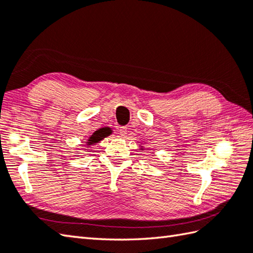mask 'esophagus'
<instances>
[{"label":"esophagus","mask_w":253,"mask_h":253,"mask_svg":"<svg viewBox=\"0 0 253 253\" xmlns=\"http://www.w3.org/2000/svg\"><path fill=\"white\" fill-rule=\"evenodd\" d=\"M120 135H121V137H126V135H127V128L126 127H121L120 128Z\"/></svg>","instance_id":"esophagus-1"}]
</instances>
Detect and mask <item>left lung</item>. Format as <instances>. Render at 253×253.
Listing matches in <instances>:
<instances>
[{
	"mask_svg": "<svg viewBox=\"0 0 253 253\" xmlns=\"http://www.w3.org/2000/svg\"><path fill=\"white\" fill-rule=\"evenodd\" d=\"M140 149H141V150H145V149H143V148H142V147H141V148H140Z\"/></svg>",
	"mask_w": 253,
	"mask_h": 253,
	"instance_id": "left-lung-1",
	"label": "left lung"
}]
</instances>
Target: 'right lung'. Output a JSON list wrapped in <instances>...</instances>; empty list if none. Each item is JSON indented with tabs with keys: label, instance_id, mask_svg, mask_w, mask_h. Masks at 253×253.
<instances>
[{
	"label": "right lung",
	"instance_id": "add662e5",
	"mask_svg": "<svg viewBox=\"0 0 253 253\" xmlns=\"http://www.w3.org/2000/svg\"><path fill=\"white\" fill-rule=\"evenodd\" d=\"M105 137H106V135L104 133V131H102V129H98L95 132H93V135H91V137L88 138L87 141H86V143H87L86 146L95 145V143H97L98 141H101Z\"/></svg>",
	"mask_w": 253,
	"mask_h": 253
}]
</instances>
